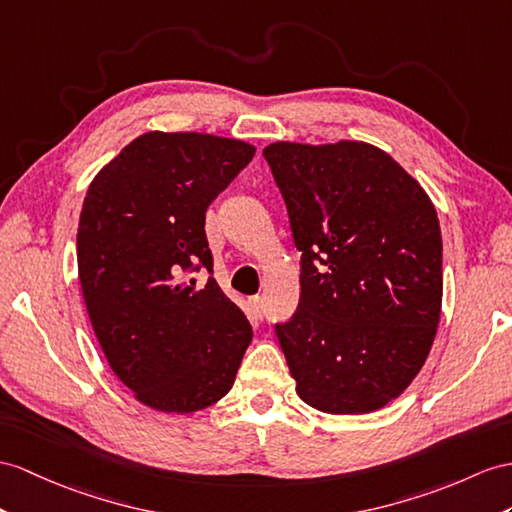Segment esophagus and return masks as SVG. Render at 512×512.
Wrapping results in <instances>:
<instances>
[{"label": "esophagus", "mask_w": 512, "mask_h": 512, "mask_svg": "<svg viewBox=\"0 0 512 512\" xmlns=\"http://www.w3.org/2000/svg\"><path fill=\"white\" fill-rule=\"evenodd\" d=\"M249 306H252V313H254L258 319L265 317V299H263V297L254 295L252 299H249Z\"/></svg>", "instance_id": "1"}]
</instances>
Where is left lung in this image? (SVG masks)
I'll return each mask as SVG.
<instances>
[{
    "instance_id": "obj_1",
    "label": "left lung",
    "mask_w": 512,
    "mask_h": 512,
    "mask_svg": "<svg viewBox=\"0 0 512 512\" xmlns=\"http://www.w3.org/2000/svg\"><path fill=\"white\" fill-rule=\"evenodd\" d=\"M302 252V297L276 334L297 395L365 415L430 354L443 302L439 217L404 167L363 141L263 149Z\"/></svg>"
}]
</instances>
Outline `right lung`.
Masks as SVG:
<instances>
[{
	"instance_id": "obj_1",
	"label": "right lung",
	"mask_w": 512,
	"mask_h": 512,
	"mask_svg": "<svg viewBox=\"0 0 512 512\" xmlns=\"http://www.w3.org/2000/svg\"><path fill=\"white\" fill-rule=\"evenodd\" d=\"M256 147L202 132H145L93 178L78 226V276L115 376L141 404L195 413L226 395L252 326L210 276V202Z\"/></svg>"
}]
</instances>
